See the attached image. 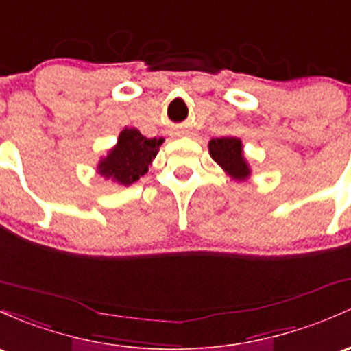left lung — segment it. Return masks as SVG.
<instances>
[{"label":"left lung","instance_id":"left-lung-1","mask_svg":"<svg viewBox=\"0 0 351 351\" xmlns=\"http://www.w3.org/2000/svg\"><path fill=\"white\" fill-rule=\"evenodd\" d=\"M208 151L212 160L235 182H245L252 175L249 163L243 156V145L239 138H215L208 141Z\"/></svg>","mask_w":351,"mask_h":351}]
</instances>
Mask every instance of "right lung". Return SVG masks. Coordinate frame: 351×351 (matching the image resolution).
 <instances>
[{
	"mask_svg": "<svg viewBox=\"0 0 351 351\" xmlns=\"http://www.w3.org/2000/svg\"><path fill=\"white\" fill-rule=\"evenodd\" d=\"M165 139H147L136 128H124L116 146L97 163V173L121 186H129L147 173Z\"/></svg>",
	"mask_w": 351,
	"mask_h": 351,
	"instance_id": "1",
	"label": "right lung"
}]
</instances>
